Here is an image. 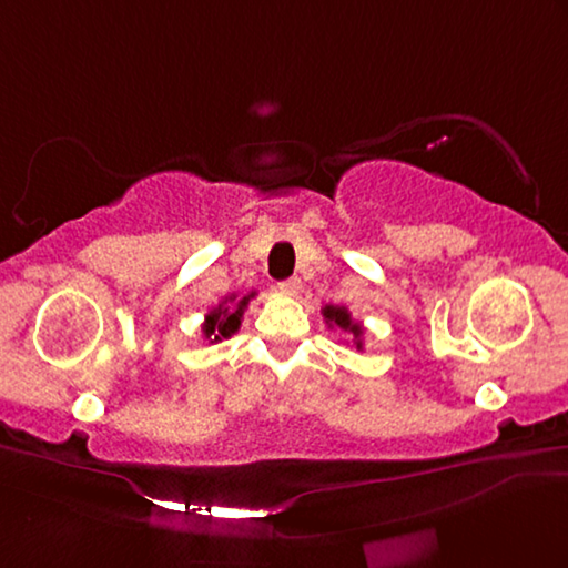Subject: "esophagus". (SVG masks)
<instances>
[{"instance_id":"34e87169","label":"esophagus","mask_w":568,"mask_h":568,"mask_svg":"<svg viewBox=\"0 0 568 568\" xmlns=\"http://www.w3.org/2000/svg\"><path fill=\"white\" fill-rule=\"evenodd\" d=\"M280 292L288 294V296H296L301 292V280H298V276H292V280L280 282Z\"/></svg>"}]
</instances>
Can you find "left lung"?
<instances>
[{"mask_svg":"<svg viewBox=\"0 0 568 568\" xmlns=\"http://www.w3.org/2000/svg\"><path fill=\"white\" fill-rule=\"evenodd\" d=\"M321 314H323V318H326L328 326H338L343 331L353 333L355 348L363 351V326L357 321H353L348 308H345V306H323Z\"/></svg>","mask_w":568,"mask_h":568,"instance_id":"1","label":"left lung"}]
</instances>
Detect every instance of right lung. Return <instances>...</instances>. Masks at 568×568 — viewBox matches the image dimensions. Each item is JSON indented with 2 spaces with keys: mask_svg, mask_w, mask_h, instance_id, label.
<instances>
[{
  "mask_svg": "<svg viewBox=\"0 0 568 568\" xmlns=\"http://www.w3.org/2000/svg\"><path fill=\"white\" fill-rule=\"evenodd\" d=\"M252 296H254V292H250L242 298H235V294L225 296L213 311H207L205 323H203L205 338L211 343H217V341L230 338V335L237 333L240 323H242V314H245V308H247Z\"/></svg>",
  "mask_w": 568,
  "mask_h": 568,
  "instance_id": "add662e5",
  "label": "right lung"
}]
</instances>
